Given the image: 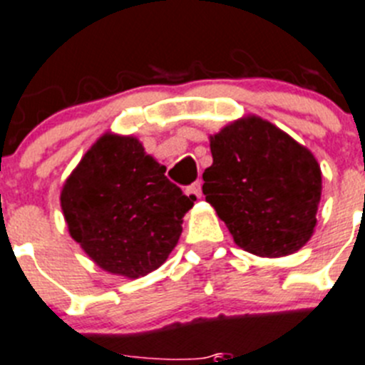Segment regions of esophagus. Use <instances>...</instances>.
<instances>
[{"instance_id": "obj_1", "label": "esophagus", "mask_w": 365, "mask_h": 365, "mask_svg": "<svg viewBox=\"0 0 365 365\" xmlns=\"http://www.w3.org/2000/svg\"><path fill=\"white\" fill-rule=\"evenodd\" d=\"M185 192L187 196H190V198H202V183L194 182L192 185L187 187Z\"/></svg>"}]
</instances>
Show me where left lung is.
<instances>
[{
  "instance_id": "obj_1",
  "label": "left lung",
  "mask_w": 365,
  "mask_h": 365,
  "mask_svg": "<svg viewBox=\"0 0 365 365\" xmlns=\"http://www.w3.org/2000/svg\"><path fill=\"white\" fill-rule=\"evenodd\" d=\"M210 153L203 194L237 247L261 257H281L308 243L322 175L304 145L252 115L210 136Z\"/></svg>"
}]
</instances>
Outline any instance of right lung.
I'll list each match as a JSON object with an SVG mask.
<instances>
[{
    "mask_svg": "<svg viewBox=\"0 0 365 365\" xmlns=\"http://www.w3.org/2000/svg\"><path fill=\"white\" fill-rule=\"evenodd\" d=\"M135 136L106 133L61 190L70 236L102 268L136 279L165 263L194 205Z\"/></svg>",
    "mask_w": 365,
    "mask_h": 365,
    "instance_id": "1",
    "label": "right lung"
}]
</instances>
